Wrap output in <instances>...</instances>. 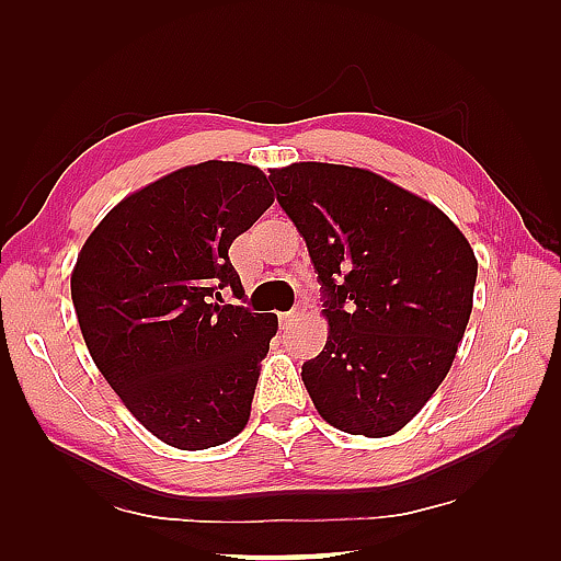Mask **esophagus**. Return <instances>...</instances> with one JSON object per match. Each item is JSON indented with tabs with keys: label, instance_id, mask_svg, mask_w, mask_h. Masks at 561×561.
Listing matches in <instances>:
<instances>
[{
	"label": "esophagus",
	"instance_id": "34e87169",
	"mask_svg": "<svg viewBox=\"0 0 561 561\" xmlns=\"http://www.w3.org/2000/svg\"><path fill=\"white\" fill-rule=\"evenodd\" d=\"M304 313H306V301L296 304L289 313H282V318H279V320H282V325H284V328H289V325L294 323V320H299Z\"/></svg>",
	"mask_w": 561,
	"mask_h": 561
}]
</instances>
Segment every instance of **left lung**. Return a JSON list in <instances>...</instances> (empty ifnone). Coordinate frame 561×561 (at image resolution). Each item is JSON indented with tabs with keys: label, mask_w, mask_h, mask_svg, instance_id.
Listing matches in <instances>:
<instances>
[{
	"label": "left lung",
	"mask_w": 561,
	"mask_h": 561,
	"mask_svg": "<svg viewBox=\"0 0 561 561\" xmlns=\"http://www.w3.org/2000/svg\"><path fill=\"white\" fill-rule=\"evenodd\" d=\"M304 236L330 335L301 366L320 416L340 432L390 436L434 396L468 328L478 279L468 238L432 202L364 169L272 171Z\"/></svg>",
	"instance_id": "obj_1"
}]
</instances>
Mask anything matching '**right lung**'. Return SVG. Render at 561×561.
Returning <instances> with one entry per match:
<instances>
[{"label":"right lung","mask_w":561,"mask_h":561,"mask_svg":"<svg viewBox=\"0 0 561 561\" xmlns=\"http://www.w3.org/2000/svg\"><path fill=\"white\" fill-rule=\"evenodd\" d=\"M274 202L265 173L205 161L141 187L89 236L71 301L93 364L163 444L202 450L243 432L277 316L243 299L236 236Z\"/></svg>","instance_id":"obj_1"}]
</instances>
